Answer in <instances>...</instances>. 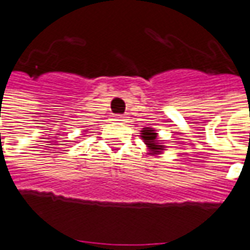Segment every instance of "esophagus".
<instances>
[{
  "instance_id": "esophagus-1",
  "label": "esophagus",
  "mask_w": 250,
  "mask_h": 250,
  "mask_svg": "<svg viewBox=\"0 0 250 250\" xmlns=\"http://www.w3.org/2000/svg\"><path fill=\"white\" fill-rule=\"evenodd\" d=\"M115 118H117V121H124V115L121 114H117L115 115Z\"/></svg>"
}]
</instances>
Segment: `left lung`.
Instances as JSON below:
<instances>
[{
    "mask_svg": "<svg viewBox=\"0 0 250 250\" xmlns=\"http://www.w3.org/2000/svg\"><path fill=\"white\" fill-rule=\"evenodd\" d=\"M142 139L147 144L148 149H149V154L151 155L161 154L162 151H165V148H166L165 146H162L161 143L158 142V133L152 128H143Z\"/></svg>",
    "mask_w": 250,
    "mask_h": 250,
    "instance_id": "1",
    "label": "left lung"
}]
</instances>
